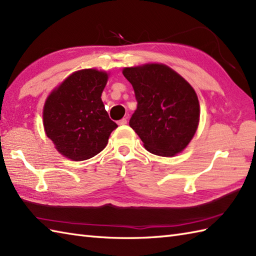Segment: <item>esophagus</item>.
Here are the masks:
<instances>
[{
	"label": "esophagus",
	"mask_w": 256,
	"mask_h": 256,
	"mask_svg": "<svg viewBox=\"0 0 256 256\" xmlns=\"http://www.w3.org/2000/svg\"><path fill=\"white\" fill-rule=\"evenodd\" d=\"M126 123H128V120L125 118H123L120 120V121H118V125H125Z\"/></svg>",
	"instance_id": "1"
}]
</instances>
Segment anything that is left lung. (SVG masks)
Wrapping results in <instances>:
<instances>
[{"label":"left lung","instance_id":"left-lung-1","mask_svg":"<svg viewBox=\"0 0 256 256\" xmlns=\"http://www.w3.org/2000/svg\"><path fill=\"white\" fill-rule=\"evenodd\" d=\"M138 108L130 126L150 153L170 157L186 148L199 123V101L192 86L165 64L125 68Z\"/></svg>","mask_w":256,"mask_h":256}]
</instances>
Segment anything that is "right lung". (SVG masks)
<instances>
[{"label": "right lung", "instance_id": "add662e5", "mask_svg": "<svg viewBox=\"0 0 256 256\" xmlns=\"http://www.w3.org/2000/svg\"><path fill=\"white\" fill-rule=\"evenodd\" d=\"M108 74L96 69L74 72L47 98L44 128L60 154L84 160L106 148L118 124L101 100Z\"/></svg>", "mask_w": 256, "mask_h": 256}]
</instances>
